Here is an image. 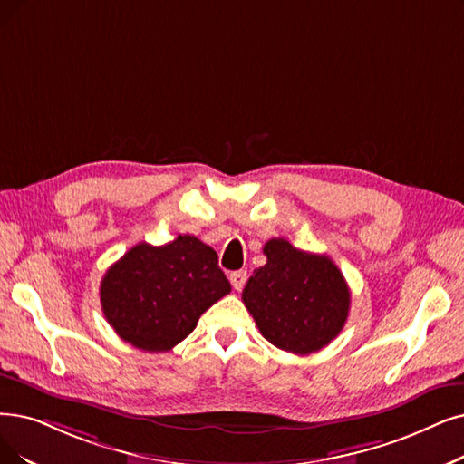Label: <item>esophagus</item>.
Wrapping results in <instances>:
<instances>
[{"mask_svg":"<svg viewBox=\"0 0 464 464\" xmlns=\"http://www.w3.org/2000/svg\"><path fill=\"white\" fill-rule=\"evenodd\" d=\"M246 282H247V272L246 270H236V272L230 274V284L236 291L242 289L246 285Z\"/></svg>","mask_w":464,"mask_h":464,"instance_id":"esophagus-1","label":"esophagus"}]
</instances>
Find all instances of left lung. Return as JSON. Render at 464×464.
<instances>
[{
	"mask_svg": "<svg viewBox=\"0 0 464 464\" xmlns=\"http://www.w3.org/2000/svg\"><path fill=\"white\" fill-rule=\"evenodd\" d=\"M242 299L261 335L293 354H312L335 339L348 318L350 289L327 255L293 247L284 237L265 244Z\"/></svg>",
	"mask_w": 464,
	"mask_h": 464,
	"instance_id": "obj_1",
	"label": "left lung"
}]
</instances>
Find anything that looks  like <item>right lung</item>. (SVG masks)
<instances>
[{
	"instance_id": "obj_1",
	"label": "right lung",
	"mask_w": 464,
	"mask_h": 464,
	"mask_svg": "<svg viewBox=\"0 0 464 464\" xmlns=\"http://www.w3.org/2000/svg\"><path fill=\"white\" fill-rule=\"evenodd\" d=\"M230 289L215 249L184 234L160 247L140 242L129 249L102 277L101 306L125 343L168 352Z\"/></svg>"
}]
</instances>
